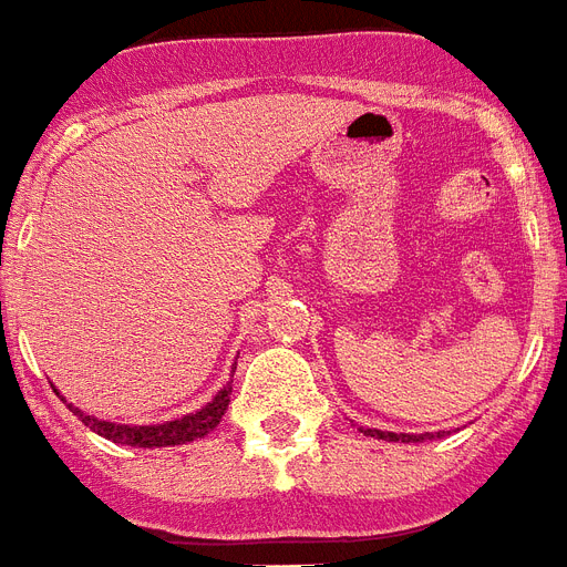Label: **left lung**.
I'll return each mask as SVG.
<instances>
[{
  "instance_id": "1",
  "label": "left lung",
  "mask_w": 567,
  "mask_h": 567,
  "mask_svg": "<svg viewBox=\"0 0 567 567\" xmlns=\"http://www.w3.org/2000/svg\"><path fill=\"white\" fill-rule=\"evenodd\" d=\"M365 436H378V439H389V442H419L415 436H406V433H383V430H362Z\"/></svg>"
}]
</instances>
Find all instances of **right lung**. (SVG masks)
Returning a JSON list of instances; mask_svg holds the SVG:
<instances>
[{"label":"right lung","mask_w":567,"mask_h":567,"mask_svg":"<svg viewBox=\"0 0 567 567\" xmlns=\"http://www.w3.org/2000/svg\"><path fill=\"white\" fill-rule=\"evenodd\" d=\"M230 401V383L221 389L219 395L213 398L210 404L202 406L198 412H189L184 419L166 421V424H148V427H128V424H111V421H99L93 415H84L81 410L70 406L75 415L81 419V424H87L93 433L111 439V442H120V445L131 447H166V445H184V442H196V439L207 436L216 424L221 421L225 410H228Z\"/></svg>","instance_id":"obj_1"}]
</instances>
